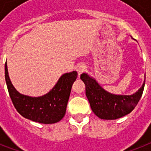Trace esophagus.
Listing matches in <instances>:
<instances>
[{"mask_svg": "<svg viewBox=\"0 0 151 151\" xmlns=\"http://www.w3.org/2000/svg\"><path fill=\"white\" fill-rule=\"evenodd\" d=\"M85 70H86V66L84 65H83V64H81V65H79L77 66L76 68V71L77 72H78V76H80V75L83 73V72H85Z\"/></svg>", "mask_w": 151, "mask_h": 151, "instance_id": "34e87169", "label": "esophagus"}]
</instances>
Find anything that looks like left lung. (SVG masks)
<instances>
[{
	"mask_svg": "<svg viewBox=\"0 0 151 151\" xmlns=\"http://www.w3.org/2000/svg\"><path fill=\"white\" fill-rule=\"evenodd\" d=\"M80 79L86 86V95L92 111L100 119L116 120L128 115L135 109L142 96L145 79L138 91L131 95L114 94L106 91L93 77L83 73Z\"/></svg>",
	"mask_w": 151,
	"mask_h": 151,
	"instance_id": "left-lung-1",
	"label": "left lung"
}]
</instances>
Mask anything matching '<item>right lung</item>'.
Masks as SVG:
<instances>
[{
    "label": "right lung",
    "mask_w": 151,
    "mask_h": 151,
    "mask_svg": "<svg viewBox=\"0 0 151 151\" xmlns=\"http://www.w3.org/2000/svg\"><path fill=\"white\" fill-rule=\"evenodd\" d=\"M4 74L12 101L23 117L49 124L57 123L65 116L72 84L78 76L77 72L62 75L52 90L40 97L27 96L16 91L9 78L7 62L4 65Z\"/></svg>",
    "instance_id": "add662e5"
}]
</instances>
